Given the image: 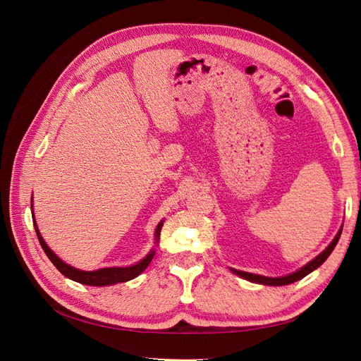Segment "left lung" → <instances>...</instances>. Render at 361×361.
Masks as SVG:
<instances>
[{"instance_id":"1","label":"left lung","mask_w":361,"mask_h":361,"mask_svg":"<svg viewBox=\"0 0 361 361\" xmlns=\"http://www.w3.org/2000/svg\"><path fill=\"white\" fill-rule=\"evenodd\" d=\"M341 233H342V228L338 231V233L336 235V238L331 241V244L326 247L322 253L314 257L312 262H309L307 265L302 267L301 269H298L297 272H293V274H289V276H285V277H264V276H257V274H251V272H244V271H238V269H232L235 274H238L239 277H243L248 281H253V283H259V285H267V286H285V285H290V283L297 281L302 277H305L307 274H310L312 271H314L318 267H321L324 262L326 260V257H329L331 255V251L334 250L338 238H341Z\"/></svg>"}]
</instances>
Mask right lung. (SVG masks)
<instances>
[{"instance_id": "1", "label": "right lung", "mask_w": 361, "mask_h": 361, "mask_svg": "<svg viewBox=\"0 0 361 361\" xmlns=\"http://www.w3.org/2000/svg\"><path fill=\"white\" fill-rule=\"evenodd\" d=\"M32 223H35L39 243H40L43 251L47 253V256L49 257V260L54 264V267H56L64 277H68L73 281H78V283H81V285L108 286V285H116V283H123L128 280H133L147 268L150 260L154 259V255H155V251L152 250L150 253L143 260L138 262L137 265L128 267V268H104V269H97V271H80V269H75V268L69 267L68 264H64L61 259H59L56 255H54V251H51V248L47 245V243L42 239V235L39 233L36 221H32ZM161 227H162V221L157 227V232H155L157 239H159Z\"/></svg>"}]
</instances>
